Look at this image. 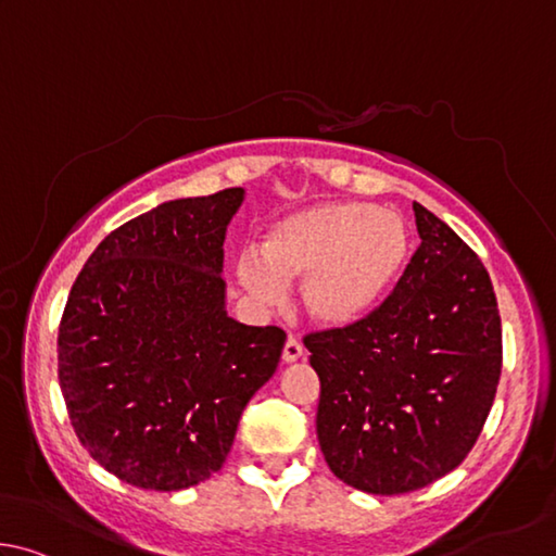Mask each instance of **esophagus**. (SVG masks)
<instances>
[{
  "label": "esophagus",
  "instance_id": "34e87169",
  "mask_svg": "<svg viewBox=\"0 0 556 556\" xmlns=\"http://www.w3.org/2000/svg\"><path fill=\"white\" fill-rule=\"evenodd\" d=\"M305 354V349H303V344H300V339H295V337H288V342H286V346H283V362L286 364H293V362H298L300 356Z\"/></svg>",
  "mask_w": 556,
  "mask_h": 556
}]
</instances>
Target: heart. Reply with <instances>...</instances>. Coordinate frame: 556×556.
Instances as JSON below:
<instances>
[{"label":"heart","mask_w":556,"mask_h":556,"mask_svg":"<svg viewBox=\"0 0 556 556\" xmlns=\"http://www.w3.org/2000/svg\"><path fill=\"white\" fill-rule=\"evenodd\" d=\"M410 227L397 212L368 202H319L270 224L256 253L237 261L239 283L276 300L300 280V303L325 329L371 317L393 293L410 258Z\"/></svg>","instance_id":"b5f03b06"}]
</instances>
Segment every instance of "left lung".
Segmentation results:
<instances>
[{"mask_svg": "<svg viewBox=\"0 0 556 556\" xmlns=\"http://www.w3.org/2000/svg\"><path fill=\"white\" fill-rule=\"evenodd\" d=\"M420 249L364 323L305 337L329 469L376 495L417 491L479 440L501 378L498 303L481 258L413 202Z\"/></svg>", "mask_w": 556, "mask_h": 556, "instance_id": "8db88e82", "label": "left lung"}]
</instances>
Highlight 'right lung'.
<instances>
[{"label":"right lung","mask_w":556,"mask_h":556,"mask_svg":"<svg viewBox=\"0 0 556 556\" xmlns=\"http://www.w3.org/2000/svg\"><path fill=\"white\" fill-rule=\"evenodd\" d=\"M243 188L163 202L92 251L58 329V381L92 459L146 491L222 469L286 332L227 315L224 237Z\"/></svg>","instance_id":"add662e5"}]
</instances>
